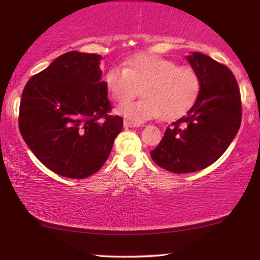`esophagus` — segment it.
<instances>
[{
  "label": "esophagus",
  "mask_w": 260,
  "mask_h": 260,
  "mask_svg": "<svg viewBox=\"0 0 260 260\" xmlns=\"http://www.w3.org/2000/svg\"><path fill=\"white\" fill-rule=\"evenodd\" d=\"M123 126L124 128H134V127H139V124L133 123V122H129V121H124Z\"/></svg>",
  "instance_id": "esophagus-1"
}]
</instances>
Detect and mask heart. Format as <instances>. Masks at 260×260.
Here are the masks:
<instances>
[{"instance_id":"obj_1","label":"heart","mask_w":260,"mask_h":260,"mask_svg":"<svg viewBox=\"0 0 260 260\" xmlns=\"http://www.w3.org/2000/svg\"><path fill=\"white\" fill-rule=\"evenodd\" d=\"M105 84L120 103L133 99L142 88L143 100L117 107L121 116L139 124L160 116L174 120L184 115L194 105L202 82L192 67L157 55H138L128 61L126 68H110Z\"/></svg>"}]
</instances>
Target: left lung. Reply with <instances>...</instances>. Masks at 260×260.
I'll return each mask as SVG.
<instances>
[{
  "mask_svg": "<svg viewBox=\"0 0 260 260\" xmlns=\"http://www.w3.org/2000/svg\"><path fill=\"white\" fill-rule=\"evenodd\" d=\"M187 59L201 77V91L187 115L168 127L150 151L156 165L174 174L199 171L215 162L242 120L240 88L229 67L199 52Z\"/></svg>",
  "mask_w": 260,
  "mask_h": 260,
  "instance_id": "8db88e82",
  "label": "left lung"
}]
</instances>
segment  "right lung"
Instances as JSON below:
<instances>
[{
	"instance_id": "1",
	"label": "right lung",
	"mask_w": 260,
	"mask_h": 260,
	"mask_svg": "<svg viewBox=\"0 0 260 260\" xmlns=\"http://www.w3.org/2000/svg\"><path fill=\"white\" fill-rule=\"evenodd\" d=\"M101 56L70 51L25 84L19 131L30 150L55 174L85 178L109 157L123 118L109 115Z\"/></svg>"
}]
</instances>
